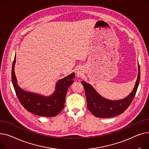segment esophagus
<instances>
[{
    "mask_svg": "<svg viewBox=\"0 0 149 149\" xmlns=\"http://www.w3.org/2000/svg\"><path fill=\"white\" fill-rule=\"evenodd\" d=\"M76 74H77V76H80L82 75V72L80 69H78V70H77V71H76Z\"/></svg>",
    "mask_w": 149,
    "mask_h": 149,
    "instance_id": "1",
    "label": "esophagus"
}]
</instances>
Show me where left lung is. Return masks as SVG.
Returning <instances> with one entry per match:
<instances>
[{
	"instance_id": "1",
	"label": "left lung",
	"mask_w": 149,
	"mask_h": 149,
	"mask_svg": "<svg viewBox=\"0 0 149 149\" xmlns=\"http://www.w3.org/2000/svg\"><path fill=\"white\" fill-rule=\"evenodd\" d=\"M138 74L134 88L126 97L117 100H112L103 97L95 90L93 86L85 81H82L85 91L87 108L96 117L109 118L117 116L123 113L132 102L140 79V68L139 64Z\"/></svg>"
}]
</instances>
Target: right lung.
I'll list each match as a JSON object with an SVG mask.
<instances>
[{"label":"right lung","mask_w":149,"mask_h":149,"mask_svg":"<svg viewBox=\"0 0 149 149\" xmlns=\"http://www.w3.org/2000/svg\"><path fill=\"white\" fill-rule=\"evenodd\" d=\"M16 56L15 55L12 67V82L16 95L23 107L28 111L40 116L55 117L62 111L67 90L74 82L75 74L70 75L59 80L55 90L50 95L46 96L38 93L26 91L22 89L17 84L14 72Z\"/></svg>","instance_id":"obj_1"}]
</instances>
